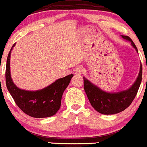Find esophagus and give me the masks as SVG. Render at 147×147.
I'll list each match as a JSON object with an SVG mask.
<instances>
[{"instance_id":"obj_1","label":"esophagus","mask_w":147,"mask_h":147,"mask_svg":"<svg viewBox=\"0 0 147 147\" xmlns=\"http://www.w3.org/2000/svg\"><path fill=\"white\" fill-rule=\"evenodd\" d=\"M84 73V68L81 66H78V67H76V71H75V74H76L82 75Z\"/></svg>"}]
</instances>
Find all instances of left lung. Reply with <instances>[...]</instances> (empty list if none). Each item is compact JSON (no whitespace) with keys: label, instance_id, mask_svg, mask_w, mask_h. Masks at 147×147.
Wrapping results in <instances>:
<instances>
[{"label":"left lung","instance_id":"left-lung-1","mask_svg":"<svg viewBox=\"0 0 147 147\" xmlns=\"http://www.w3.org/2000/svg\"><path fill=\"white\" fill-rule=\"evenodd\" d=\"M123 39L129 41L131 45L138 53L136 46L129 36H121ZM84 89L92 107L102 115H115L124 111L130 106L136 96L142 80V65L136 80L129 88L118 92L104 91L90 80L83 76Z\"/></svg>","mask_w":147,"mask_h":147}]
</instances>
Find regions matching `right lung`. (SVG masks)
I'll use <instances>...</instances> for the list:
<instances>
[{"label": "right lung", "mask_w": 147, "mask_h": 147, "mask_svg": "<svg viewBox=\"0 0 147 147\" xmlns=\"http://www.w3.org/2000/svg\"><path fill=\"white\" fill-rule=\"evenodd\" d=\"M15 45L16 44L11 48L7 59L6 84L9 92L16 105L29 116L36 118L53 116L60 109L61 96L74 74L58 79L47 87L37 91L19 88L12 81L10 74V56Z\"/></svg>", "instance_id": "add662e5"}]
</instances>
